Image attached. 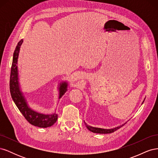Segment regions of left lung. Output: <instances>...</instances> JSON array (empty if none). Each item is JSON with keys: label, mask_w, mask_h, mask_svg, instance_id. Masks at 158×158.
Listing matches in <instances>:
<instances>
[{"label": "left lung", "mask_w": 158, "mask_h": 158, "mask_svg": "<svg viewBox=\"0 0 158 158\" xmlns=\"http://www.w3.org/2000/svg\"><path fill=\"white\" fill-rule=\"evenodd\" d=\"M144 101H143V102H144ZM142 102V103H143ZM84 123H85V125L86 126L87 128L88 129L89 131H90L91 132H94V133H99V134H109V133H112L113 132H114L115 131H117V129L120 128L122 126H123L124 125H125V123L124 125H122L121 126H119V127H117L116 128H111V129H104V128H96V127H91L89 125H88L86 123H85L84 121Z\"/></svg>", "instance_id": "left-lung-1"}]
</instances>
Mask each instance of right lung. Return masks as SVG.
<instances>
[{"label":"right lung","instance_id":"obj_1","mask_svg":"<svg viewBox=\"0 0 158 158\" xmlns=\"http://www.w3.org/2000/svg\"><path fill=\"white\" fill-rule=\"evenodd\" d=\"M22 43L23 40H21L18 42L13 55L10 77V92L11 97L23 117L31 125L40 128L49 127L55 123L57 118H58V115L55 113L52 114H44L33 111L27 106L26 99L24 98V96L23 95V94L20 89V85H19L18 82L17 62L19 51H20V48ZM67 86L68 83L65 82L60 84L59 99L67 91Z\"/></svg>","mask_w":158,"mask_h":158}]
</instances>
